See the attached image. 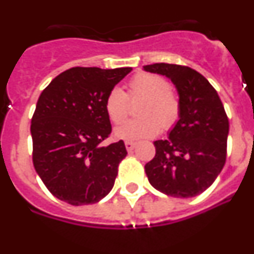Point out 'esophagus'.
<instances>
[{"instance_id":"esophagus-1","label":"esophagus","mask_w":254,"mask_h":254,"mask_svg":"<svg viewBox=\"0 0 254 254\" xmlns=\"http://www.w3.org/2000/svg\"><path fill=\"white\" fill-rule=\"evenodd\" d=\"M125 145H126V149L128 150V151H131V150H133L134 146H136V142H132V141H126Z\"/></svg>"}]
</instances>
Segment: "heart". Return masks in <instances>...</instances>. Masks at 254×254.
Segmentation results:
<instances>
[{
  "label": "heart",
  "mask_w": 254,
  "mask_h": 254,
  "mask_svg": "<svg viewBox=\"0 0 254 254\" xmlns=\"http://www.w3.org/2000/svg\"><path fill=\"white\" fill-rule=\"evenodd\" d=\"M129 100L143 99L138 108L140 118L131 120L114 129L120 140L138 141L155 137L161 128L174 127L181 116L179 96L169 87L167 78L158 73L138 72L129 80L127 94L113 87L105 96L104 109L108 118L120 125L127 118Z\"/></svg>",
  "instance_id": "heart-1"
}]
</instances>
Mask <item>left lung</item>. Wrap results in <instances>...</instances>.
<instances>
[{"mask_svg":"<svg viewBox=\"0 0 254 254\" xmlns=\"http://www.w3.org/2000/svg\"><path fill=\"white\" fill-rule=\"evenodd\" d=\"M169 77L181 100V116L167 140L155 141L145 165L150 185L163 193L188 198L207 190L226 160L229 120L217 91L196 69L172 64L143 66Z\"/></svg>","mask_w":254,"mask_h":254,"instance_id":"1","label":"left lung"}]
</instances>
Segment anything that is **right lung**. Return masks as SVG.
Returning a JSON list of instances; mask_svg holds the SVG:
<instances>
[{
	"label": "right lung",
	"mask_w": 254,
	"mask_h": 254,
	"mask_svg": "<svg viewBox=\"0 0 254 254\" xmlns=\"http://www.w3.org/2000/svg\"><path fill=\"white\" fill-rule=\"evenodd\" d=\"M132 71L72 67L42 91L31 118L33 164L55 197L73 206L90 205L112 190L125 142H102L112 132L105 96Z\"/></svg>",
	"instance_id": "1"
}]
</instances>
